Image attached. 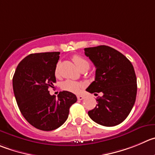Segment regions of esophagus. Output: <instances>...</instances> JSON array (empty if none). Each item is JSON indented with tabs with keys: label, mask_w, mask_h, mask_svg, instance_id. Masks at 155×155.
<instances>
[{
	"label": "esophagus",
	"mask_w": 155,
	"mask_h": 155,
	"mask_svg": "<svg viewBox=\"0 0 155 155\" xmlns=\"http://www.w3.org/2000/svg\"><path fill=\"white\" fill-rule=\"evenodd\" d=\"M84 96H83V95H78L77 96V99H78V100H82V99H84Z\"/></svg>",
	"instance_id": "esophagus-1"
}]
</instances>
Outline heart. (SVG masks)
Returning a JSON list of instances; mask_svg holds the SVG:
<instances>
[{"label":"heart","mask_w":155,"mask_h":155,"mask_svg":"<svg viewBox=\"0 0 155 155\" xmlns=\"http://www.w3.org/2000/svg\"><path fill=\"white\" fill-rule=\"evenodd\" d=\"M73 60L75 63V64L76 65V66L79 68V70L84 67H89V61L87 60H86L84 57L79 56V55H75V56H73ZM58 72H59V63H57V65L56 66V69H55V73H56V75L58 74ZM82 87V85L81 83L76 82V81L70 80V79L64 81L63 82V84H62V89L66 91H69V92H74V93H79L81 91Z\"/></svg>","instance_id":"b5f03b06"}]
</instances>
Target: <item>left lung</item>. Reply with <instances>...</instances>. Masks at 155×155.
<instances>
[{"instance_id":"left-lung-1","label":"left lung","mask_w":155,"mask_h":155,"mask_svg":"<svg viewBox=\"0 0 155 155\" xmlns=\"http://www.w3.org/2000/svg\"><path fill=\"white\" fill-rule=\"evenodd\" d=\"M85 55L95 65V81L86 91L102 92L95 108L88 112L101 125L115 126L129 115L136 99L137 79L131 62L118 50L102 45L85 48Z\"/></svg>"}]
</instances>
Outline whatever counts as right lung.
Instances as JSON below:
<instances>
[{"instance_id":"1","label":"right lung","mask_w":155,"mask_h":155,"mask_svg":"<svg viewBox=\"0 0 155 155\" xmlns=\"http://www.w3.org/2000/svg\"><path fill=\"white\" fill-rule=\"evenodd\" d=\"M60 52L32 53L19 63L13 77V89L19 109L29 123L42 131L61 126L69 108L77 101L76 95L60 92L57 99L48 89L56 82L55 69Z\"/></svg>"}]
</instances>
